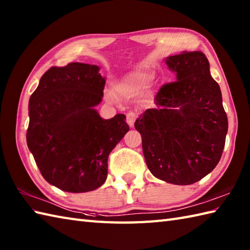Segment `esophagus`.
Listing matches in <instances>:
<instances>
[{
    "label": "esophagus",
    "mask_w": 250,
    "mask_h": 250,
    "mask_svg": "<svg viewBox=\"0 0 250 250\" xmlns=\"http://www.w3.org/2000/svg\"><path fill=\"white\" fill-rule=\"evenodd\" d=\"M137 118V114L134 113V111H130V113L126 114V122H128V125L130 126H133L134 125V122Z\"/></svg>",
    "instance_id": "1"
}]
</instances>
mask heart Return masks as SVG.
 I'll return each mask as SVG.
<instances>
[{"label": "heart", "mask_w": 250, "mask_h": 250, "mask_svg": "<svg viewBox=\"0 0 250 250\" xmlns=\"http://www.w3.org/2000/svg\"><path fill=\"white\" fill-rule=\"evenodd\" d=\"M152 75L143 71H135L128 74L122 81L117 84V90L122 95H135L141 92L148 83L151 82ZM106 97L109 100H114V95L110 92L106 93Z\"/></svg>", "instance_id": "obj_1"}]
</instances>
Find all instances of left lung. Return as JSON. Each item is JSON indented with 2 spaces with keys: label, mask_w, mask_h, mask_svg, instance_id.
Returning a JSON list of instances; mask_svg holds the SVG:
<instances>
[{
  "label": "left lung",
  "mask_w": 250,
  "mask_h": 250,
  "mask_svg": "<svg viewBox=\"0 0 250 250\" xmlns=\"http://www.w3.org/2000/svg\"><path fill=\"white\" fill-rule=\"evenodd\" d=\"M166 63L176 81L163 84L157 108L146 109L134 126L153 176L174 185H191L218 164L228 132L219 84L201 51H183Z\"/></svg>",
  "instance_id": "obj_1"
}]
</instances>
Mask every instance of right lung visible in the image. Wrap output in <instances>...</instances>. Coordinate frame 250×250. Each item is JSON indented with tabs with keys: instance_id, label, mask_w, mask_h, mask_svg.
Returning <instances> with one entry per match:
<instances>
[{
	"instance_id": "right-lung-1",
	"label": "right lung",
	"mask_w": 250,
	"mask_h": 250,
	"mask_svg": "<svg viewBox=\"0 0 250 250\" xmlns=\"http://www.w3.org/2000/svg\"><path fill=\"white\" fill-rule=\"evenodd\" d=\"M98 65L52 66L29 101L26 144L41 174L66 192H88L107 178L110 151L129 131L124 114L103 119L94 107L105 78Z\"/></svg>"
}]
</instances>
